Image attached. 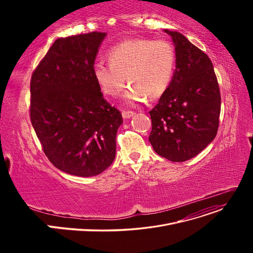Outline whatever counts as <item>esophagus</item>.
<instances>
[{
  "mask_svg": "<svg viewBox=\"0 0 253 253\" xmlns=\"http://www.w3.org/2000/svg\"><path fill=\"white\" fill-rule=\"evenodd\" d=\"M134 115H135V113H133V112H126V111L122 112V116H123L124 119H130L131 117H133Z\"/></svg>",
  "mask_w": 253,
  "mask_h": 253,
  "instance_id": "obj_1",
  "label": "esophagus"
}]
</instances>
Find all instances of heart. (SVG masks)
Instances as JSON below:
<instances>
[{
  "instance_id": "b5f03b06",
  "label": "heart",
  "mask_w": 253,
  "mask_h": 253,
  "mask_svg": "<svg viewBox=\"0 0 253 253\" xmlns=\"http://www.w3.org/2000/svg\"><path fill=\"white\" fill-rule=\"evenodd\" d=\"M106 59L109 65H93V78L103 94L111 97L123 91L127 78L131 86L123 98L130 105L145 102L148 97L160 98L175 69V50L165 40H125L108 51Z\"/></svg>"
}]
</instances>
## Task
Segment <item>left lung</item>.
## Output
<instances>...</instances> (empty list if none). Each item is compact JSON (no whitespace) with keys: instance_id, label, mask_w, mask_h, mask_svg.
<instances>
[{"instance_id":"obj_1","label":"left lung","mask_w":253,"mask_h":253,"mask_svg":"<svg viewBox=\"0 0 253 253\" xmlns=\"http://www.w3.org/2000/svg\"><path fill=\"white\" fill-rule=\"evenodd\" d=\"M175 49V71L166 92L150 112L149 140L172 162L200 154L217 133L220 93L213 65L182 34L164 30Z\"/></svg>"}]
</instances>
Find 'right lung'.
I'll use <instances>...</instances> for the list:
<instances>
[{
	"instance_id": "add662e5",
	"label": "right lung",
	"mask_w": 253,
	"mask_h": 253,
	"mask_svg": "<svg viewBox=\"0 0 253 253\" xmlns=\"http://www.w3.org/2000/svg\"><path fill=\"white\" fill-rule=\"evenodd\" d=\"M106 33L57 39L31 81V121L44 153L75 176L100 174L116 157L123 118L103 98L92 69Z\"/></svg>"
}]
</instances>
